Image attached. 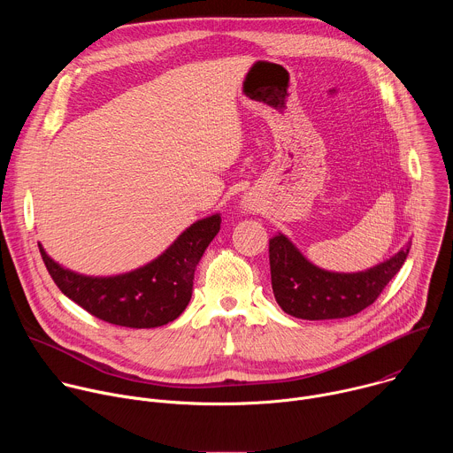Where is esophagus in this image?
Masks as SVG:
<instances>
[{
    "mask_svg": "<svg viewBox=\"0 0 453 453\" xmlns=\"http://www.w3.org/2000/svg\"><path fill=\"white\" fill-rule=\"evenodd\" d=\"M245 208H247V206H243V211H245Z\"/></svg>",
    "mask_w": 453,
    "mask_h": 453,
    "instance_id": "obj_1",
    "label": "esophagus"
}]
</instances>
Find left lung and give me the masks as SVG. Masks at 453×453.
Returning <instances> with one entry per match:
<instances>
[{"instance_id": "1", "label": "left lung", "mask_w": 453, "mask_h": 453, "mask_svg": "<svg viewBox=\"0 0 453 453\" xmlns=\"http://www.w3.org/2000/svg\"><path fill=\"white\" fill-rule=\"evenodd\" d=\"M411 240L391 257L358 273H335L313 265L292 243L276 233L269 240L273 292L281 310L306 320L342 319L374 303L405 264Z\"/></svg>"}]
</instances>
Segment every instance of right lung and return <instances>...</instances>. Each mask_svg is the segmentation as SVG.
<instances>
[{"mask_svg":"<svg viewBox=\"0 0 453 453\" xmlns=\"http://www.w3.org/2000/svg\"><path fill=\"white\" fill-rule=\"evenodd\" d=\"M220 213L186 227L152 262L116 276H86L62 267L39 243L60 292L91 315L125 328H157L188 306L201 257L220 231Z\"/></svg>","mask_w":453,"mask_h":453,"instance_id":"right-lung-1","label":"right lung"}]
</instances>
